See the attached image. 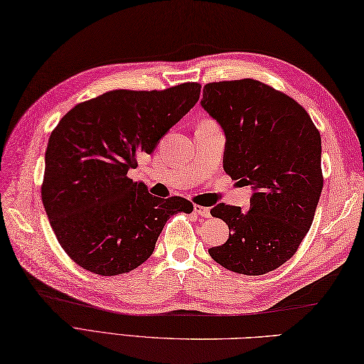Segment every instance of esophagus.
I'll return each instance as SVG.
<instances>
[{
  "mask_svg": "<svg viewBox=\"0 0 364 364\" xmlns=\"http://www.w3.org/2000/svg\"><path fill=\"white\" fill-rule=\"evenodd\" d=\"M194 213L199 215L200 218H210V208L202 207V205H194Z\"/></svg>",
  "mask_w": 364,
  "mask_h": 364,
  "instance_id": "esophagus-1",
  "label": "esophagus"
}]
</instances>
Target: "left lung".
Masks as SVG:
<instances>
[{"mask_svg":"<svg viewBox=\"0 0 364 364\" xmlns=\"http://www.w3.org/2000/svg\"><path fill=\"white\" fill-rule=\"evenodd\" d=\"M200 105L225 132V173L255 191L247 213L211 208L232 233L208 253L235 273H269L296 253L312 225L323 190L320 131L298 102L253 78L207 83Z\"/></svg>","mask_w":364,"mask_h":364,"instance_id":"1","label":"left lung"}]
</instances>
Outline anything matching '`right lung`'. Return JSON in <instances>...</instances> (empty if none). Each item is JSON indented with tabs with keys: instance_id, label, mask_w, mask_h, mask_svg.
Instances as JSON below:
<instances>
[{
	"instance_id": "obj_1",
	"label": "right lung",
	"mask_w": 364,
	"mask_h": 364,
	"mask_svg": "<svg viewBox=\"0 0 364 364\" xmlns=\"http://www.w3.org/2000/svg\"><path fill=\"white\" fill-rule=\"evenodd\" d=\"M199 83L164 91H108L75 105L50 132L41 199L70 259L100 277L128 273L153 255L166 220L193 203L149 194L129 168L151 154L199 100Z\"/></svg>"
}]
</instances>
